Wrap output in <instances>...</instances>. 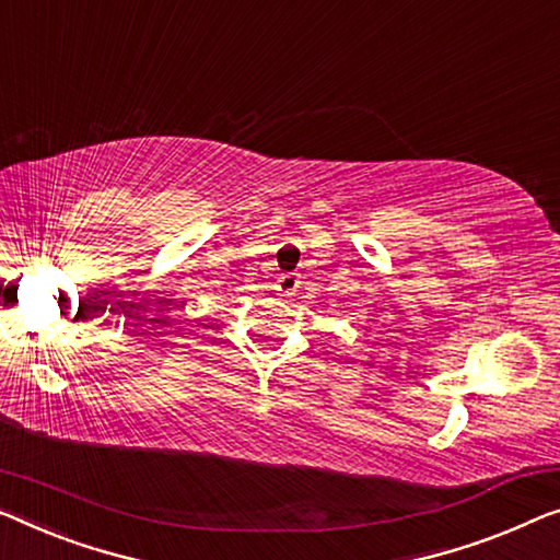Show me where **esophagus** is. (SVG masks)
I'll use <instances>...</instances> for the list:
<instances>
[{"instance_id":"1","label":"esophagus","mask_w":560,"mask_h":560,"mask_svg":"<svg viewBox=\"0 0 560 560\" xmlns=\"http://www.w3.org/2000/svg\"><path fill=\"white\" fill-rule=\"evenodd\" d=\"M299 283H302V281H299V277H296V273H281V277H279V281H277V289L281 291V294H294V291L299 289Z\"/></svg>"}]
</instances>
